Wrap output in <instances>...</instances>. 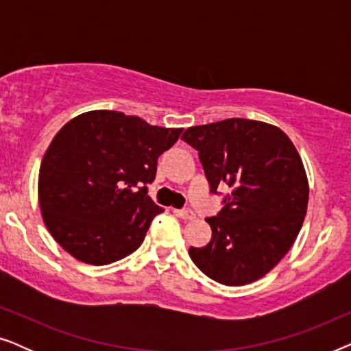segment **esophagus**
<instances>
[{"label": "esophagus", "mask_w": 351, "mask_h": 351, "mask_svg": "<svg viewBox=\"0 0 351 351\" xmlns=\"http://www.w3.org/2000/svg\"><path fill=\"white\" fill-rule=\"evenodd\" d=\"M176 213V215H179L180 219H184V220H193L195 219V213L193 210H190V209H180V210H174Z\"/></svg>", "instance_id": "esophagus-1"}]
</instances>
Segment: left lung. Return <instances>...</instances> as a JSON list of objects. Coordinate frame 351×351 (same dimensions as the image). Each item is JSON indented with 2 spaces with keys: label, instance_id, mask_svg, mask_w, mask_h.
I'll use <instances>...</instances> for the list:
<instances>
[{
  "label": "left lung",
  "instance_id": "8db88e82",
  "mask_svg": "<svg viewBox=\"0 0 351 351\" xmlns=\"http://www.w3.org/2000/svg\"><path fill=\"white\" fill-rule=\"evenodd\" d=\"M182 138L198 150L210 191L232 190L225 208L206 219L213 237L189 249L191 261L225 286L261 280L304 223L310 189L299 152L278 126L244 118L191 126Z\"/></svg>",
  "mask_w": 351,
  "mask_h": 351
}]
</instances>
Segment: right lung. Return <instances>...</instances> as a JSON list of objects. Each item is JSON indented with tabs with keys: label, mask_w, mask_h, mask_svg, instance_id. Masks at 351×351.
<instances>
[{
	"label": "right lung",
	"mask_w": 351,
	"mask_h": 351,
	"mask_svg": "<svg viewBox=\"0 0 351 351\" xmlns=\"http://www.w3.org/2000/svg\"><path fill=\"white\" fill-rule=\"evenodd\" d=\"M182 128L93 110L70 119L43 156L38 201L52 238L76 261L107 265L141 246L162 208L147 195Z\"/></svg>",
	"instance_id": "right-lung-1"
}]
</instances>
